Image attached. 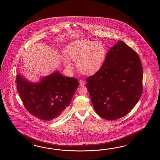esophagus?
Segmentation results:
<instances>
[{
    "label": "esophagus",
    "instance_id": "esophagus-1",
    "mask_svg": "<svg viewBox=\"0 0 160 160\" xmlns=\"http://www.w3.org/2000/svg\"><path fill=\"white\" fill-rule=\"evenodd\" d=\"M79 83H80V85H81V86H83V85L85 84V82L83 80L81 79V80L79 81Z\"/></svg>",
    "mask_w": 160,
    "mask_h": 160
}]
</instances>
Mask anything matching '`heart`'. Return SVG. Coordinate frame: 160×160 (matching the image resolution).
<instances>
[{
    "label": "heart",
    "mask_w": 160,
    "mask_h": 160,
    "mask_svg": "<svg viewBox=\"0 0 160 160\" xmlns=\"http://www.w3.org/2000/svg\"><path fill=\"white\" fill-rule=\"evenodd\" d=\"M66 53L68 58L77 63L79 72L89 75L101 68L105 59L106 50L101 42L83 39L68 44ZM63 62L67 68H72L68 58H63Z\"/></svg>",
    "instance_id": "heart-1"
}]
</instances>
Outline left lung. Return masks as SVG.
<instances>
[{
  "label": "left lung",
  "mask_w": 160,
  "mask_h": 160,
  "mask_svg": "<svg viewBox=\"0 0 160 160\" xmlns=\"http://www.w3.org/2000/svg\"><path fill=\"white\" fill-rule=\"evenodd\" d=\"M142 77L138 55L118 41L108 52L101 68L86 79L96 112L111 121L126 116L142 95Z\"/></svg>",
  "instance_id": "left-lung-1"
}]
</instances>
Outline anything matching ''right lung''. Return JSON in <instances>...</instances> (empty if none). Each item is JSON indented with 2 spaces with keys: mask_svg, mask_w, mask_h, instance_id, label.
<instances>
[{
  "mask_svg": "<svg viewBox=\"0 0 160 160\" xmlns=\"http://www.w3.org/2000/svg\"><path fill=\"white\" fill-rule=\"evenodd\" d=\"M38 83L17 76V88L24 107L38 119L51 121L64 114L79 83L75 78L64 77L59 72L44 77Z\"/></svg>",
  "mask_w": 160,
  "mask_h": 160,
  "instance_id": "1",
  "label": "right lung"
}]
</instances>
